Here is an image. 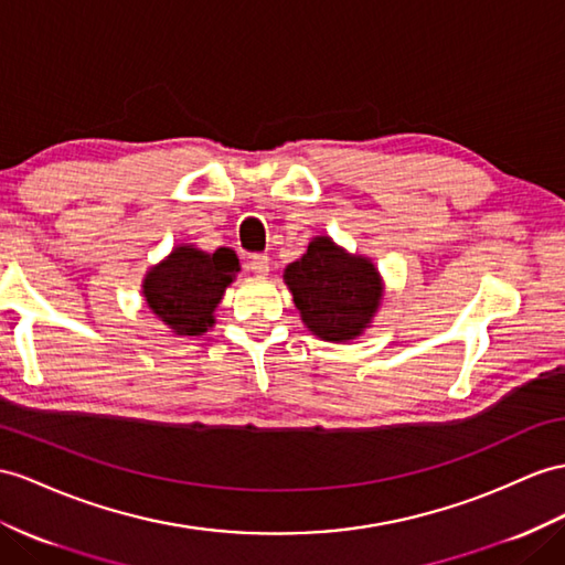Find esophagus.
<instances>
[{
  "label": "esophagus",
  "instance_id": "obj_1",
  "mask_svg": "<svg viewBox=\"0 0 565 565\" xmlns=\"http://www.w3.org/2000/svg\"><path fill=\"white\" fill-rule=\"evenodd\" d=\"M248 267H250V271L255 274V277H267V271H269V257L263 255V253L250 255Z\"/></svg>",
  "mask_w": 565,
  "mask_h": 565
}]
</instances>
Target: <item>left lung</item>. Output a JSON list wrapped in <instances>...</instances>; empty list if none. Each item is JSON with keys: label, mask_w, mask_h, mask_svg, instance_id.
<instances>
[{"label": "left lung", "mask_w": 565, "mask_h": 565, "mask_svg": "<svg viewBox=\"0 0 565 565\" xmlns=\"http://www.w3.org/2000/svg\"><path fill=\"white\" fill-rule=\"evenodd\" d=\"M296 308L315 337L349 341L363 331L382 298V281L365 257H351L331 238H315L284 271Z\"/></svg>", "instance_id": "8db88e82"}]
</instances>
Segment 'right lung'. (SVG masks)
Wrapping results in <instances>:
<instances>
[{
	"mask_svg": "<svg viewBox=\"0 0 565 565\" xmlns=\"http://www.w3.org/2000/svg\"><path fill=\"white\" fill-rule=\"evenodd\" d=\"M236 271L238 257L231 248L210 255L193 245H181L162 265L150 269L142 294L154 315L177 334L198 337L214 324L212 312Z\"/></svg>",
	"mask_w": 565,
	"mask_h": 565,
	"instance_id": "obj_1",
	"label": "right lung"
}]
</instances>
